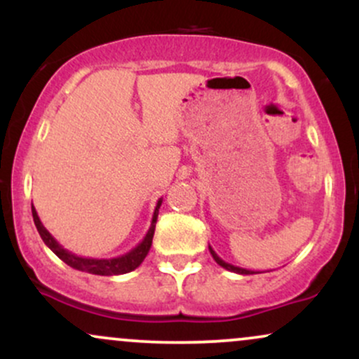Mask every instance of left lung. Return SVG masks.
Masks as SVG:
<instances>
[{"label": "left lung", "instance_id": "left-lung-1", "mask_svg": "<svg viewBox=\"0 0 359 359\" xmlns=\"http://www.w3.org/2000/svg\"><path fill=\"white\" fill-rule=\"evenodd\" d=\"M209 251H211L212 258L216 259V263H217V265H221L222 269H226V270H229V271H234V273H240V275H255V273H262V271H255V270H246V269H240V266H234V265H231V263H226L224 259L217 257V253H216V251H214V250L211 248V246H209Z\"/></svg>", "mask_w": 359, "mask_h": 359}]
</instances>
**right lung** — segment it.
I'll return each instance as SVG.
<instances>
[{
    "mask_svg": "<svg viewBox=\"0 0 359 359\" xmlns=\"http://www.w3.org/2000/svg\"><path fill=\"white\" fill-rule=\"evenodd\" d=\"M163 199H158V203L155 205L154 211V217H151V224L150 229H148L145 238H143L142 243H138L133 250H130L128 253L121 255V257L116 258H86V257H77V255L71 253L69 250H65L64 246L60 245L55 238L52 236L50 233L45 229V226L40 221L39 214H36L35 208L32 205V214H34V221L36 229H39V234L42 236V240L45 245L50 248L53 253L59 257L62 262L67 263L69 266L72 269L79 270V271H86V273H93V275H123L128 273V271H133L135 269H138L142 265V262L145 259L148 255V251L151 248V240H154V233H155V224H156V217H158V209L162 205Z\"/></svg>",
    "mask_w": 359,
    "mask_h": 359,
    "instance_id": "1",
    "label": "right lung"
}]
</instances>
